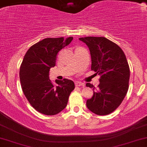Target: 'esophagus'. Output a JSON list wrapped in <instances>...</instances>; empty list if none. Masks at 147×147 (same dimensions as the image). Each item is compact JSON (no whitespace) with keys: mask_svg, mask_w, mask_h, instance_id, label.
Wrapping results in <instances>:
<instances>
[{"mask_svg":"<svg viewBox=\"0 0 147 147\" xmlns=\"http://www.w3.org/2000/svg\"><path fill=\"white\" fill-rule=\"evenodd\" d=\"M75 86H84V84L82 83V82H79V81H76L75 82Z\"/></svg>","mask_w":147,"mask_h":147,"instance_id":"1","label":"esophagus"}]
</instances>
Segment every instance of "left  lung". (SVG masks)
Returning <instances> with one entry per match:
<instances>
[{"label":"left lung","instance_id":"obj_1","mask_svg":"<svg viewBox=\"0 0 147 147\" xmlns=\"http://www.w3.org/2000/svg\"><path fill=\"white\" fill-rule=\"evenodd\" d=\"M89 49L91 70L100 75L98 88L87 83L93 95L86 100L88 109L98 115L114 112L123 100L128 90L130 68L123 50L104 37L80 38Z\"/></svg>","mask_w":147,"mask_h":147}]
</instances>
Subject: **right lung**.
<instances>
[{
	"label": "right lung",
	"mask_w": 147,
	"mask_h": 147,
	"mask_svg": "<svg viewBox=\"0 0 147 147\" xmlns=\"http://www.w3.org/2000/svg\"><path fill=\"white\" fill-rule=\"evenodd\" d=\"M72 40V37L43 39L29 48L21 65L22 91L32 107L45 115H55L65 109L75 88L72 80H56V86L49 77L59 51Z\"/></svg>",
	"instance_id": "1"
}]
</instances>
